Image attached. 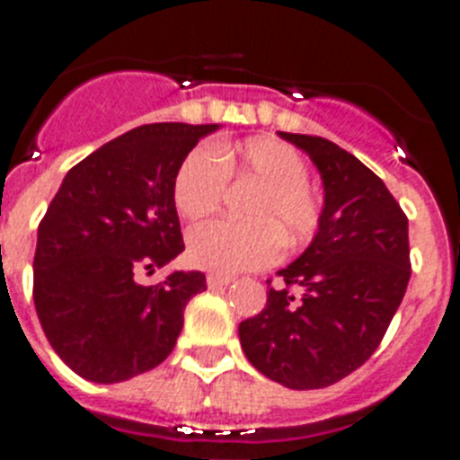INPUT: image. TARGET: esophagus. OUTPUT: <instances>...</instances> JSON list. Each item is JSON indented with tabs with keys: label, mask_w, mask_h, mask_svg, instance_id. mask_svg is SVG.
<instances>
[{
	"label": "esophagus",
	"mask_w": 460,
	"mask_h": 460,
	"mask_svg": "<svg viewBox=\"0 0 460 460\" xmlns=\"http://www.w3.org/2000/svg\"><path fill=\"white\" fill-rule=\"evenodd\" d=\"M233 283V276L227 274H209L207 276V286L209 288H223V286H230Z\"/></svg>",
	"instance_id": "1"
}]
</instances>
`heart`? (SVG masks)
<instances>
[{
    "mask_svg": "<svg viewBox=\"0 0 460 460\" xmlns=\"http://www.w3.org/2000/svg\"><path fill=\"white\" fill-rule=\"evenodd\" d=\"M230 180L258 184L243 209L251 221L193 227L189 255L198 267L227 274L260 270L279 260L283 242L304 246L323 227V200L308 186L306 158L276 137L195 147L174 174V207L189 221H202L226 200Z\"/></svg>",
    "mask_w": 460,
    "mask_h": 460,
    "instance_id": "b5f03b06",
    "label": "heart"
}]
</instances>
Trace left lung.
Wrapping results in <instances>:
<instances>
[{
  "mask_svg": "<svg viewBox=\"0 0 460 460\" xmlns=\"http://www.w3.org/2000/svg\"><path fill=\"white\" fill-rule=\"evenodd\" d=\"M280 137L304 149L323 174V227L279 271L283 288H270L267 306L239 324V341L270 380L323 389L377 350L401 306L412 274L408 217L385 181L350 152L318 136Z\"/></svg>",
  "mask_w": 460,
  "mask_h": 460,
  "instance_id": "1",
  "label": "left lung"
}]
</instances>
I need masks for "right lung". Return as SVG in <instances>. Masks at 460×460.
Segmentation results:
<instances>
[{
  "label": "right lung",
  "instance_id": "1",
  "mask_svg": "<svg viewBox=\"0 0 460 460\" xmlns=\"http://www.w3.org/2000/svg\"><path fill=\"white\" fill-rule=\"evenodd\" d=\"M217 124H145L73 165L39 223L34 306L52 350L92 382L152 371L172 352L202 271L140 286L184 251L174 174Z\"/></svg>",
  "mask_w": 460,
  "mask_h": 460
}]
</instances>
